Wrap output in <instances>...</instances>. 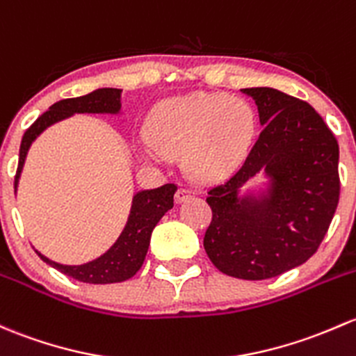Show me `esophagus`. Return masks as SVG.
<instances>
[{"label": "esophagus", "mask_w": 356, "mask_h": 356, "mask_svg": "<svg viewBox=\"0 0 356 356\" xmlns=\"http://www.w3.org/2000/svg\"><path fill=\"white\" fill-rule=\"evenodd\" d=\"M191 196H193V191H191L188 186H181V188L177 189V193H175V201H177V203H182V201L189 200Z\"/></svg>", "instance_id": "obj_1"}]
</instances>
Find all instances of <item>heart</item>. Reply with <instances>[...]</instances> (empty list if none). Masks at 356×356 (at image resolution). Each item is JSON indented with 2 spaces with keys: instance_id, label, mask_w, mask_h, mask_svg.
I'll list each match as a JSON object with an SVG mask.
<instances>
[{
  "instance_id": "1",
  "label": "heart",
  "mask_w": 356,
  "mask_h": 356,
  "mask_svg": "<svg viewBox=\"0 0 356 356\" xmlns=\"http://www.w3.org/2000/svg\"><path fill=\"white\" fill-rule=\"evenodd\" d=\"M256 112L244 99L196 93L170 100L153 118L149 156L181 155L193 177L208 179L235 165L250 147Z\"/></svg>"
}]
</instances>
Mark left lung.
Segmentation results:
<instances>
[{
    "mask_svg": "<svg viewBox=\"0 0 356 356\" xmlns=\"http://www.w3.org/2000/svg\"><path fill=\"white\" fill-rule=\"evenodd\" d=\"M242 92L256 100L263 129L242 167L208 189L211 222L203 245L225 275L266 280L319 249L339 201V147L305 100L268 87ZM263 166L273 177L270 197L238 204V188Z\"/></svg>",
    "mask_w": 356,
    "mask_h": 356,
    "instance_id": "1",
    "label": "left lung"
}]
</instances>
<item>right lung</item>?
Wrapping results in <instances>:
<instances>
[{
    "label": "right lung",
    "mask_w": 356,
    "mask_h": 356,
    "mask_svg": "<svg viewBox=\"0 0 356 356\" xmlns=\"http://www.w3.org/2000/svg\"><path fill=\"white\" fill-rule=\"evenodd\" d=\"M119 97H121V90L99 88L88 95L59 100L49 107V111L39 115L22 138L20 159H18L17 175H15V189H17L18 177H20L30 145L47 126L68 118L74 112H111V114H115L121 109ZM175 191H177L175 184H163L156 189L138 193L133 200L128 223H126L122 234L119 235L118 242L104 256L92 263L81 264V266H65V264H58L47 259L37 250L35 252L39 254L44 263L51 264L52 268L65 273L70 278L78 280V282L106 285V283H119L129 280L131 276L136 275L138 269L143 264L153 228L168 209L174 207Z\"/></svg>",
    "instance_id": "1"
}]
</instances>
